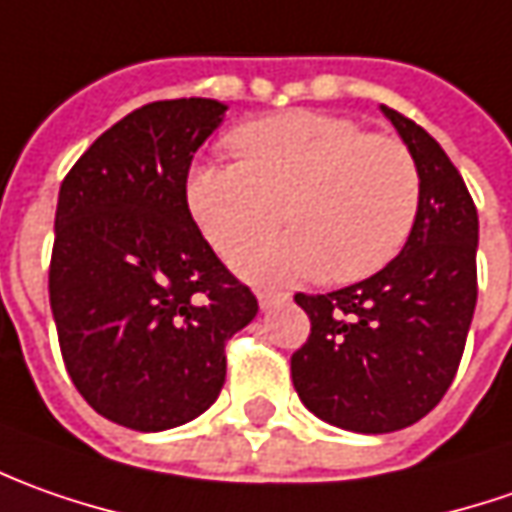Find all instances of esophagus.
<instances>
[{"mask_svg":"<svg viewBox=\"0 0 512 512\" xmlns=\"http://www.w3.org/2000/svg\"><path fill=\"white\" fill-rule=\"evenodd\" d=\"M257 303H260V309L269 311L274 306H280V303H286V294H280V291H260L257 294Z\"/></svg>","mask_w":512,"mask_h":512,"instance_id":"34e87169","label":"esophagus"}]
</instances>
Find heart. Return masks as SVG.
<instances>
[{"label":"heart","mask_w":512,"mask_h":512,"mask_svg":"<svg viewBox=\"0 0 512 512\" xmlns=\"http://www.w3.org/2000/svg\"><path fill=\"white\" fill-rule=\"evenodd\" d=\"M232 150L238 161H195L184 195L223 257L273 234L283 217L292 223L286 239L235 260L255 283L362 280L414 232L422 201L414 155L354 118L317 110L257 118L232 133Z\"/></svg>","instance_id":"b5f03b06"}]
</instances>
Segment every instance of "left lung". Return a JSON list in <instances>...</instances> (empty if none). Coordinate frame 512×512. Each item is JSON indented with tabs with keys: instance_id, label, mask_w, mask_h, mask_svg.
<instances>
[{
	"instance_id": "8db88e82",
	"label": "left lung",
	"mask_w": 512,
	"mask_h": 512,
	"mask_svg": "<svg viewBox=\"0 0 512 512\" xmlns=\"http://www.w3.org/2000/svg\"><path fill=\"white\" fill-rule=\"evenodd\" d=\"M414 155L422 201L385 269L328 294H294L311 334L291 354L297 397L354 433L402 431L445 397L476 309L479 215L459 169L411 118L382 104Z\"/></svg>"
}]
</instances>
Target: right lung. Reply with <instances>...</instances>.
Wrapping results in <instances>:
<instances>
[{
    "label": "right lung",
    "mask_w": 512,
    "mask_h": 512,
    "mask_svg": "<svg viewBox=\"0 0 512 512\" xmlns=\"http://www.w3.org/2000/svg\"><path fill=\"white\" fill-rule=\"evenodd\" d=\"M215 98L124 115L67 172L56 206L50 309L87 405L133 431L201 416L226 379V340L257 314L186 206L192 155L221 127Z\"/></svg>",
    "instance_id": "add662e5"
}]
</instances>
